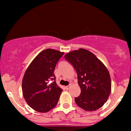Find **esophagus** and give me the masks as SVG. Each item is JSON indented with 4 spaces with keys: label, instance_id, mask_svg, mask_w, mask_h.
<instances>
[{
    "label": "esophagus",
    "instance_id": "obj_1",
    "mask_svg": "<svg viewBox=\"0 0 131 131\" xmlns=\"http://www.w3.org/2000/svg\"><path fill=\"white\" fill-rule=\"evenodd\" d=\"M70 86H71V84H70V85H69L67 86H66V89H67V90H69L70 88Z\"/></svg>",
    "mask_w": 131,
    "mask_h": 131
}]
</instances>
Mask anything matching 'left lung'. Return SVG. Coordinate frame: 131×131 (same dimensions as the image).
<instances>
[{
    "instance_id": "8db88e82",
    "label": "left lung",
    "mask_w": 131,
    "mask_h": 131,
    "mask_svg": "<svg viewBox=\"0 0 131 131\" xmlns=\"http://www.w3.org/2000/svg\"><path fill=\"white\" fill-rule=\"evenodd\" d=\"M64 57L78 74L81 92L74 98L77 105L89 112L99 109L107 101L112 89L106 67L94 53L82 48L71 51Z\"/></svg>"
}]
</instances>
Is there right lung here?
<instances>
[{
  "instance_id": "right-lung-1",
  "label": "right lung",
  "mask_w": 131,
  "mask_h": 131,
  "mask_svg": "<svg viewBox=\"0 0 131 131\" xmlns=\"http://www.w3.org/2000/svg\"><path fill=\"white\" fill-rule=\"evenodd\" d=\"M64 52L46 49L39 53L27 69L22 82L24 98L28 105L40 113L56 106L62 89L55 82L54 70ZM54 81L49 83V80Z\"/></svg>"
}]
</instances>
